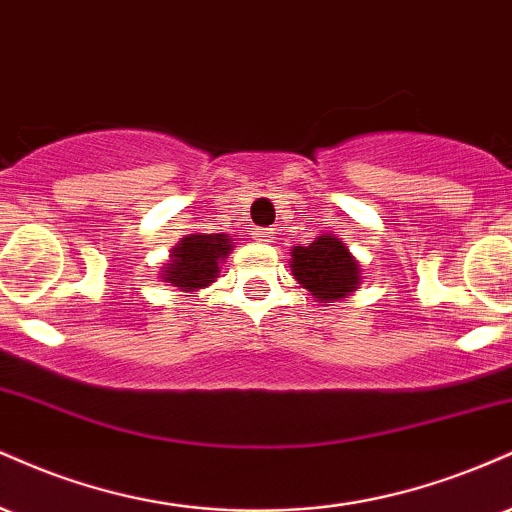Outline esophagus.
<instances>
[{
  "mask_svg": "<svg viewBox=\"0 0 512 512\" xmlns=\"http://www.w3.org/2000/svg\"><path fill=\"white\" fill-rule=\"evenodd\" d=\"M275 234H278L275 227H266V230H256L254 237L258 239V242H270V239H275Z\"/></svg>",
  "mask_w": 512,
  "mask_h": 512,
  "instance_id": "esophagus-1",
  "label": "esophagus"
}]
</instances>
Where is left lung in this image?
Segmentation results:
<instances>
[{
    "mask_svg": "<svg viewBox=\"0 0 512 512\" xmlns=\"http://www.w3.org/2000/svg\"><path fill=\"white\" fill-rule=\"evenodd\" d=\"M290 268L294 280L318 302H338L362 285V268L333 234L316 237L309 246H294Z\"/></svg>",
    "mask_w": 512,
    "mask_h": 512,
    "instance_id": "left-lung-1",
    "label": "left lung"
}]
</instances>
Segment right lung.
<instances>
[{"instance_id": "add662e5", "label": "right lung", "mask_w": 512, "mask_h": 512, "mask_svg": "<svg viewBox=\"0 0 512 512\" xmlns=\"http://www.w3.org/2000/svg\"><path fill=\"white\" fill-rule=\"evenodd\" d=\"M230 251L232 239L227 234H186L172 249L160 278L182 292H196L215 282L220 261H225Z\"/></svg>"}]
</instances>
